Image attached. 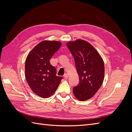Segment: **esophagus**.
<instances>
[{
	"label": "esophagus",
	"mask_w": 132,
	"mask_h": 132,
	"mask_svg": "<svg viewBox=\"0 0 132 132\" xmlns=\"http://www.w3.org/2000/svg\"><path fill=\"white\" fill-rule=\"evenodd\" d=\"M64 78L65 79H67L68 78V75L67 74H65L64 75Z\"/></svg>",
	"instance_id": "obj_1"
}]
</instances>
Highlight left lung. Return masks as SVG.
<instances>
[{
  "mask_svg": "<svg viewBox=\"0 0 132 132\" xmlns=\"http://www.w3.org/2000/svg\"><path fill=\"white\" fill-rule=\"evenodd\" d=\"M73 55L79 76V85L73 88L74 96L79 101L93 97L100 88L104 79L103 59L93 46L83 39L67 43Z\"/></svg>",
  "mask_w": 132,
  "mask_h": 132,
  "instance_id": "1",
  "label": "left lung"
}]
</instances>
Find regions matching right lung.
<instances>
[{
  "label": "right lung",
  "mask_w": 132,
  "mask_h": 132,
  "mask_svg": "<svg viewBox=\"0 0 132 132\" xmlns=\"http://www.w3.org/2000/svg\"><path fill=\"white\" fill-rule=\"evenodd\" d=\"M61 45L60 41H43L37 44L26 57V81L31 90L41 97L48 98L52 95L63 79L56 75V69L50 62Z\"/></svg>",
  "instance_id": "1"
}]
</instances>
